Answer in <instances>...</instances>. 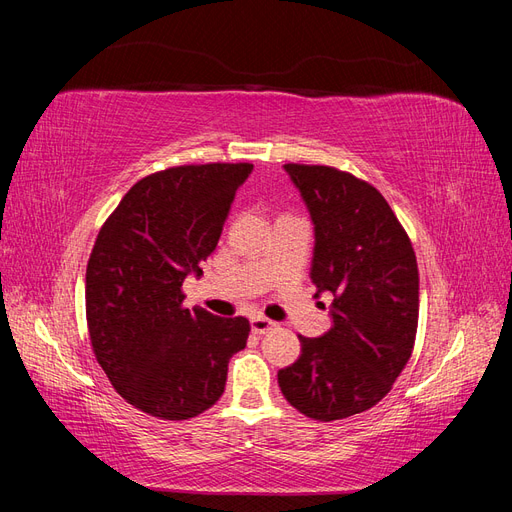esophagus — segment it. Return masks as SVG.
Instances as JSON below:
<instances>
[{
	"mask_svg": "<svg viewBox=\"0 0 512 512\" xmlns=\"http://www.w3.org/2000/svg\"><path fill=\"white\" fill-rule=\"evenodd\" d=\"M250 324H252V333H256V335H265V333H269V331H273L277 327L273 320H269L265 316H254L250 320Z\"/></svg>",
	"mask_w": 512,
	"mask_h": 512,
	"instance_id": "1",
	"label": "esophagus"
}]
</instances>
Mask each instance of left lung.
<instances>
[{
  "mask_svg": "<svg viewBox=\"0 0 512 512\" xmlns=\"http://www.w3.org/2000/svg\"><path fill=\"white\" fill-rule=\"evenodd\" d=\"M314 222L312 282L331 292V329L303 337L301 356L277 371L288 404L314 421L374 408L412 356L418 267L397 215L374 185L346 170L284 164Z\"/></svg>",
  "mask_w": 512,
  "mask_h": 512,
  "instance_id": "1",
  "label": "left lung"
}]
</instances>
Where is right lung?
I'll return each instance as SVG.
<instances>
[{
    "instance_id": "add662e5",
    "label": "right lung",
    "mask_w": 512,
    "mask_h": 512,
    "mask_svg": "<svg viewBox=\"0 0 512 512\" xmlns=\"http://www.w3.org/2000/svg\"><path fill=\"white\" fill-rule=\"evenodd\" d=\"M252 164H185L136 181L102 224L85 275L91 348L115 391L151 416L188 421L224 393L250 320L183 307L188 273L215 250Z\"/></svg>"
}]
</instances>
